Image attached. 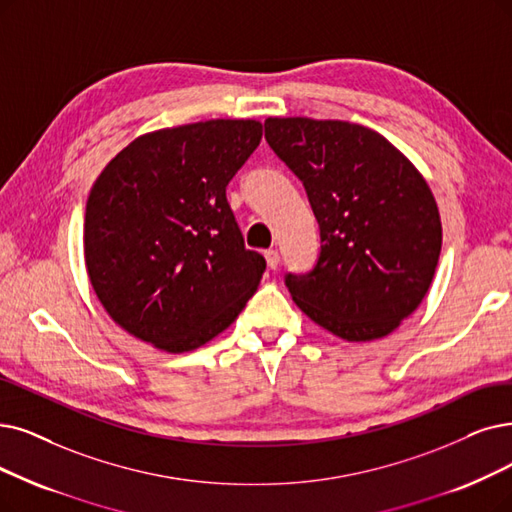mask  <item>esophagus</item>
I'll list each match as a JSON object with an SVG mask.
<instances>
[{
	"label": "esophagus",
	"instance_id": "obj_1",
	"mask_svg": "<svg viewBox=\"0 0 512 512\" xmlns=\"http://www.w3.org/2000/svg\"><path fill=\"white\" fill-rule=\"evenodd\" d=\"M264 258H267L269 269L275 271L279 267V252L277 250H267V252H264Z\"/></svg>",
	"mask_w": 512,
	"mask_h": 512
}]
</instances>
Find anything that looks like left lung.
Instances as JSON below:
<instances>
[{
    "label": "left lung",
    "instance_id": "left-lung-1",
    "mask_svg": "<svg viewBox=\"0 0 512 512\" xmlns=\"http://www.w3.org/2000/svg\"><path fill=\"white\" fill-rule=\"evenodd\" d=\"M264 138L319 222L309 273H285L302 313L344 340L391 334L426 296L441 252L435 197L384 136L349 121L269 117Z\"/></svg>",
    "mask_w": 512,
    "mask_h": 512
}]
</instances>
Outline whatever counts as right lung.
<instances>
[{"instance_id": "1", "label": "right lung", "mask_w": 512, "mask_h": 512, "mask_svg": "<svg viewBox=\"0 0 512 512\" xmlns=\"http://www.w3.org/2000/svg\"><path fill=\"white\" fill-rule=\"evenodd\" d=\"M262 138L254 119H212L136 138L96 178L84 252L115 323L185 353L235 321L267 269L245 250L227 185Z\"/></svg>"}]
</instances>
